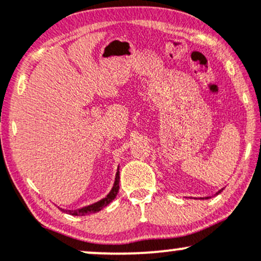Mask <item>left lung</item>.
<instances>
[{
	"instance_id": "1",
	"label": "left lung",
	"mask_w": 261,
	"mask_h": 261,
	"mask_svg": "<svg viewBox=\"0 0 261 261\" xmlns=\"http://www.w3.org/2000/svg\"><path fill=\"white\" fill-rule=\"evenodd\" d=\"M221 191H222V190H220V191H218V193H221ZM218 193H217V194H218ZM206 199H208V197H206Z\"/></svg>"
}]
</instances>
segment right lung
<instances>
[{
    "label": "right lung",
    "instance_id": "right-lung-1",
    "mask_svg": "<svg viewBox=\"0 0 261 261\" xmlns=\"http://www.w3.org/2000/svg\"><path fill=\"white\" fill-rule=\"evenodd\" d=\"M119 181H120V175H119V169H118V172H116V176H115V182H114V187L112 189V191H110V193L108 194L104 199H101L100 201L93 203V205L86 206V207H82L80 210H74V211H66V210H62V211L68 212V214L72 215V216H85V215L95 214V212L100 211L101 208L106 207L107 205H109V203L112 202L114 199H115L116 195H118Z\"/></svg>",
    "mask_w": 261,
    "mask_h": 261
}]
</instances>
